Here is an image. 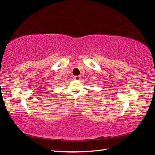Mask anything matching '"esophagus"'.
Here are the masks:
<instances>
[{
    "mask_svg": "<svg viewBox=\"0 0 155 155\" xmlns=\"http://www.w3.org/2000/svg\"><path fill=\"white\" fill-rule=\"evenodd\" d=\"M74 79H76V80H79L80 79H81V76H74Z\"/></svg>",
    "mask_w": 155,
    "mask_h": 155,
    "instance_id": "obj_1",
    "label": "esophagus"
}]
</instances>
